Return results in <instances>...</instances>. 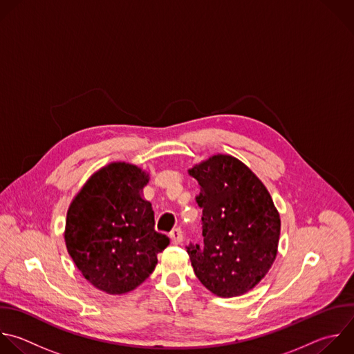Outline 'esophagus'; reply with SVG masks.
Returning a JSON list of instances; mask_svg holds the SVG:
<instances>
[{
  "label": "esophagus",
  "instance_id": "obj_1",
  "mask_svg": "<svg viewBox=\"0 0 354 354\" xmlns=\"http://www.w3.org/2000/svg\"><path fill=\"white\" fill-rule=\"evenodd\" d=\"M169 238H171V242L174 245H180L183 242V233L179 227H176L169 233Z\"/></svg>",
  "mask_w": 354,
  "mask_h": 354
}]
</instances>
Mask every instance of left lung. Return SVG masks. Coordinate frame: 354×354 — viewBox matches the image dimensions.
I'll use <instances>...</instances> for the list:
<instances>
[{
	"label": "left lung",
	"mask_w": 354,
	"mask_h": 354,
	"mask_svg": "<svg viewBox=\"0 0 354 354\" xmlns=\"http://www.w3.org/2000/svg\"><path fill=\"white\" fill-rule=\"evenodd\" d=\"M189 174L198 182L204 245L187 254L198 281L219 297L252 290L277 257L281 219L261 180L239 160L214 156Z\"/></svg>",
	"instance_id": "left-lung-1"
}]
</instances>
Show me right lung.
Wrapping results in <instances>:
<instances>
[{
  "label": "right lung",
  "mask_w": 354,
  "mask_h": 354,
  "mask_svg": "<svg viewBox=\"0 0 354 354\" xmlns=\"http://www.w3.org/2000/svg\"><path fill=\"white\" fill-rule=\"evenodd\" d=\"M147 175L113 162L95 172L72 201L65 242L83 277L97 289L122 295L149 278L168 245L154 229V211L142 198Z\"/></svg>",
  "instance_id": "obj_1"
}]
</instances>
